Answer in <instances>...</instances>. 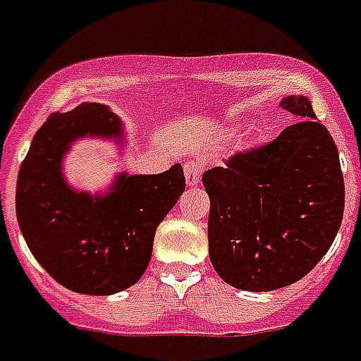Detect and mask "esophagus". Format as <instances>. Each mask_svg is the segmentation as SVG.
I'll return each instance as SVG.
<instances>
[{"label":"esophagus","instance_id":"obj_1","mask_svg":"<svg viewBox=\"0 0 361 361\" xmlns=\"http://www.w3.org/2000/svg\"><path fill=\"white\" fill-rule=\"evenodd\" d=\"M183 171H185L187 185H198L200 178H202V163L196 161V159H187V161L183 163Z\"/></svg>","mask_w":361,"mask_h":361}]
</instances>
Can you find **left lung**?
<instances>
[{
	"label": "left lung",
	"mask_w": 361,
	"mask_h": 361,
	"mask_svg": "<svg viewBox=\"0 0 361 361\" xmlns=\"http://www.w3.org/2000/svg\"><path fill=\"white\" fill-rule=\"evenodd\" d=\"M281 106L298 123L266 145L237 152L202 178L211 200L209 257L238 290L269 292L302 279L341 226L345 183L329 130L307 97Z\"/></svg>",
	"instance_id": "left-lung-1"
}]
</instances>
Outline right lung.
Returning a JSON list of instances; mask_svg holds the SVG:
<instances>
[{
    "instance_id": "obj_1",
    "label": "right lung",
    "mask_w": 361,
    "mask_h": 361,
    "mask_svg": "<svg viewBox=\"0 0 361 361\" xmlns=\"http://www.w3.org/2000/svg\"><path fill=\"white\" fill-rule=\"evenodd\" d=\"M110 108L82 102L51 114L20 166L16 216L27 246L51 277L71 292L111 295L135 284L152 257L154 235L185 190L180 163L161 174L115 178L108 195L78 192L62 157L78 137H121Z\"/></svg>"
}]
</instances>
